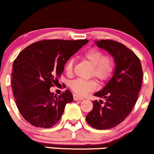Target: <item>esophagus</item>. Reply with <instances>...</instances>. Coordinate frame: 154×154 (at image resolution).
Wrapping results in <instances>:
<instances>
[{"instance_id": "esophagus-1", "label": "esophagus", "mask_w": 154, "mask_h": 154, "mask_svg": "<svg viewBox=\"0 0 154 154\" xmlns=\"http://www.w3.org/2000/svg\"><path fill=\"white\" fill-rule=\"evenodd\" d=\"M73 99L75 101H76V100H83V98H82V97H79V96L76 95V94H74L73 95Z\"/></svg>"}]
</instances>
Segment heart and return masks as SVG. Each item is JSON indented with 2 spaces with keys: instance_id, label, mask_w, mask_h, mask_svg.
I'll list each match as a JSON object with an SVG mask.
<instances>
[{
  "instance_id": "obj_1",
  "label": "heart",
  "mask_w": 154,
  "mask_h": 154,
  "mask_svg": "<svg viewBox=\"0 0 154 154\" xmlns=\"http://www.w3.org/2000/svg\"><path fill=\"white\" fill-rule=\"evenodd\" d=\"M83 58L92 66L91 75H94L101 81L106 80L114 69V60L112 56L103 55V53L98 49H89L84 53ZM73 69V60L69 59L65 64V71L70 75ZM97 83L94 79H78L70 83V88L73 92L79 95L84 96L96 89Z\"/></svg>"
}]
</instances>
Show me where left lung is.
Instances as JSON below:
<instances>
[{"mask_svg": "<svg viewBox=\"0 0 154 154\" xmlns=\"http://www.w3.org/2000/svg\"><path fill=\"white\" fill-rule=\"evenodd\" d=\"M95 43L114 57L115 68L104 88L94 94L106 102L93 101V109L86 121L97 129H109L121 124L132 112L142 83V67L139 58L126 45L111 39Z\"/></svg>", "mask_w": 154, "mask_h": 154, "instance_id": "8db88e82", "label": "left lung"}]
</instances>
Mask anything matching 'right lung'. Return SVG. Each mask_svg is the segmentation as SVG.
<instances>
[{
    "label": "right lung",
    "mask_w": 154,
    "mask_h": 154,
    "mask_svg": "<svg viewBox=\"0 0 154 154\" xmlns=\"http://www.w3.org/2000/svg\"><path fill=\"white\" fill-rule=\"evenodd\" d=\"M89 41L48 39L34 42L22 50L13 65L12 89L16 106L24 118L34 127L50 128L73 101L66 90L54 95L50 88L57 85L66 61Z\"/></svg>",
    "instance_id": "obj_1"
}]
</instances>
